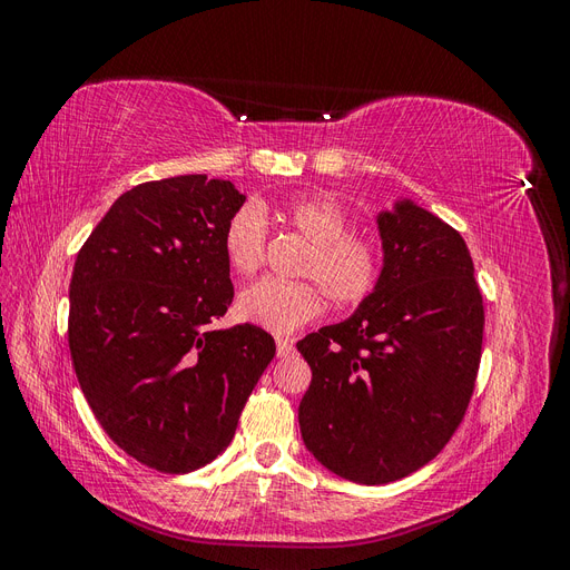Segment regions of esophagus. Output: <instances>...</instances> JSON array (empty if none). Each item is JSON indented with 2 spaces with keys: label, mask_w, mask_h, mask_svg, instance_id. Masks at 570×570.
<instances>
[{
  "label": "esophagus",
  "mask_w": 570,
  "mask_h": 570,
  "mask_svg": "<svg viewBox=\"0 0 570 570\" xmlns=\"http://www.w3.org/2000/svg\"><path fill=\"white\" fill-rule=\"evenodd\" d=\"M275 350H278L281 358H287V356L295 354V344H292L289 337H278V340H275Z\"/></svg>",
  "instance_id": "esophagus-1"
}]
</instances>
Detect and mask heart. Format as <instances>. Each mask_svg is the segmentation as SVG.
<instances>
[{
    "label": "heart",
    "mask_w": 570,
    "mask_h": 570,
    "mask_svg": "<svg viewBox=\"0 0 570 570\" xmlns=\"http://www.w3.org/2000/svg\"><path fill=\"white\" fill-rule=\"evenodd\" d=\"M287 228L308 239L297 273L311 281H258L237 297V316L275 335L295 333L321 316L325 299L335 306L366 302L383 275V249L371 235L350 230V216L331 197L299 195L273 206ZM268 243L266 206L245 202L223 230V256L237 275H254Z\"/></svg>",
    "instance_id": "1"
}]
</instances>
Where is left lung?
<instances>
[{"mask_svg":"<svg viewBox=\"0 0 570 570\" xmlns=\"http://www.w3.org/2000/svg\"><path fill=\"white\" fill-rule=\"evenodd\" d=\"M383 275L342 323L297 342L312 366L299 428L327 471L385 485L433 461L471 402L482 295L463 237L411 199L377 214Z\"/></svg>","mask_w":570,"mask_h":570,"instance_id":"8db88e82","label":"left lung"}]
</instances>
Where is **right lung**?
Masks as SVG:
<instances>
[{
  "instance_id": "add662e5",
  "label": "right lung",
  "mask_w": 570,
  "mask_h": 570,
  "mask_svg": "<svg viewBox=\"0 0 570 570\" xmlns=\"http://www.w3.org/2000/svg\"><path fill=\"white\" fill-rule=\"evenodd\" d=\"M230 180L176 176L120 195L78 252L68 347L99 425L132 459L189 473L230 444L275 356L256 325L216 331L233 302Z\"/></svg>"
}]
</instances>
